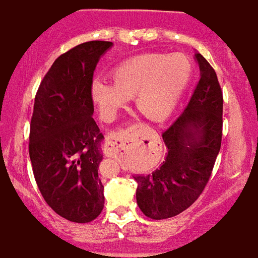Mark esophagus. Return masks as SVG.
<instances>
[{
	"label": "esophagus",
	"mask_w": 258,
	"mask_h": 258,
	"mask_svg": "<svg viewBox=\"0 0 258 258\" xmlns=\"http://www.w3.org/2000/svg\"><path fill=\"white\" fill-rule=\"evenodd\" d=\"M134 127H130L122 131H112L106 136L103 144V152L107 156H118L123 150H125L127 144L131 142V138L134 136Z\"/></svg>",
	"instance_id": "esophagus-1"
}]
</instances>
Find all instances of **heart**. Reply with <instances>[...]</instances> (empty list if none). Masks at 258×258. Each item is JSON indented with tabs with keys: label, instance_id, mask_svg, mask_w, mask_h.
I'll return each instance as SVG.
<instances>
[{
	"label": "heart",
	"instance_id": "heart-1",
	"mask_svg": "<svg viewBox=\"0 0 258 258\" xmlns=\"http://www.w3.org/2000/svg\"><path fill=\"white\" fill-rule=\"evenodd\" d=\"M192 74L183 53H144L119 63L111 71L112 83L94 81L91 96L104 120L115 118L133 99L135 108L151 122H163L172 114Z\"/></svg>",
	"mask_w": 258,
	"mask_h": 258
}]
</instances>
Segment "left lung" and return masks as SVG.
<instances>
[{
  "label": "left lung",
  "instance_id": "left-lung-1",
  "mask_svg": "<svg viewBox=\"0 0 258 258\" xmlns=\"http://www.w3.org/2000/svg\"><path fill=\"white\" fill-rule=\"evenodd\" d=\"M200 79L183 114L163 133L167 154L150 175L134 176L136 202L150 219H169L194 204L208 184L223 138V91L216 71L196 54Z\"/></svg>",
  "mask_w": 258,
  "mask_h": 258
}]
</instances>
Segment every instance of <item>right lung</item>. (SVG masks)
Returning a JSON list of instances; mask_svg holds the SVG:
<instances>
[{"label": "right lung", "instance_id": "add662e5", "mask_svg": "<svg viewBox=\"0 0 258 258\" xmlns=\"http://www.w3.org/2000/svg\"><path fill=\"white\" fill-rule=\"evenodd\" d=\"M112 46L90 41L54 60L35 94L29 155L35 183L54 212L73 223H90L104 205L98 167L102 140L93 118L94 70Z\"/></svg>", "mask_w": 258, "mask_h": 258}]
</instances>
